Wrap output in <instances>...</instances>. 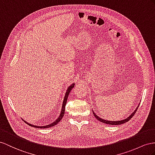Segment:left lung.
<instances>
[{"mask_svg":"<svg viewBox=\"0 0 155 155\" xmlns=\"http://www.w3.org/2000/svg\"><path fill=\"white\" fill-rule=\"evenodd\" d=\"M137 109H136V110H135V111H134L132 114H131V115H130V117H128L127 118L124 119V120H119V121H109V120H104V119H102V118H100V117H98L96 115V114H95L94 112H93V113H94V117L96 118L97 120H99V121H100L101 122L105 123V124H110V125H118V124H124V123L129 121L130 119L132 118L133 117V116L135 114V113H136V110H137Z\"/></svg>","mask_w":155,"mask_h":155,"instance_id":"8db88e82","label":"left lung"}]
</instances>
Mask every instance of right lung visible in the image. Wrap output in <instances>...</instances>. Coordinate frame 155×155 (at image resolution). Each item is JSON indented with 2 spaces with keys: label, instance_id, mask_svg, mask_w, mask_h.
Listing matches in <instances>:
<instances>
[{
  "label": "right lung",
  "instance_id": "obj_1",
  "mask_svg": "<svg viewBox=\"0 0 155 155\" xmlns=\"http://www.w3.org/2000/svg\"><path fill=\"white\" fill-rule=\"evenodd\" d=\"M74 84H71V85L69 87L68 89H67V92H66V94H65V97H64V100H63V105H62V109H61V111L60 115H59V117L58 118L57 120H55V122H54L53 123H51V124H48V125H46V126H35V125H32V124H29V123H27V122L23 120V119H22V120H23V121H24L25 122H26L27 124H28V125H29V126H32V127H35V128H50V127H52V126H54L55 125H56V124H58V123L61 120L62 118L63 117V115H64V114H65V108L66 103H67V98H68L69 94V93L71 92V90H72V88H74Z\"/></svg>",
  "mask_w": 155,
  "mask_h": 155
}]
</instances>
